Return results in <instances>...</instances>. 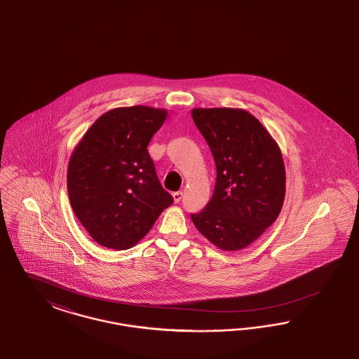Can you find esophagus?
<instances>
[{
	"label": "esophagus",
	"instance_id": "obj_1",
	"mask_svg": "<svg viewBox=\"0 0 359 359\" xmlns=\"http://www.w3.org/2000/svg\"><path fill=\"white\" fill-rule=\"evenodd\" d=\"M182 197H184L182 191H175V193H173L174 203H178V202H181Z\"/></svg>",
	"mask_w": 359,
	"mask_h": 359
}]
</instances>
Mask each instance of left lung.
Returning <instances> with one entry per match:
<instances>
[{
    "label": "left lung",
    "instance_id": "8db88e82",
    "mask_svg": "<svg viewBox=\"0 0 359 359\" xmlns=\"http://www.w3.org/2000/svg\"><path fill=\"white\" fill-rule=\"evenodd\" d=\"M191 117L217 168L212 199L202 212L191 214V221L218 249H245L274 224L282 209L286 172L280 149L243 109L196 107Z\"/></svg>",
    "mask_w": 359,
    "mask_h": 359
}]
</instances>
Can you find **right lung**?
I'll use <instances>...</instances> for the list:
<instances>
[{"mask_svg":"<svg viewBox=\"0 0 359 359\" xmlns=\"http://www.w3.org/2000/svg\"><path fill=\"white\" fill-rule=\"evenodd\" d=\"M166 117V109L116 107L97 118L74 147L67 165L69 201L101 246L132 248L173 203L147 151Z\"/></svg>","mask_w":359,"mask_h":359,"instance_id":"obj_1","label":"right lung"}]
</instances>
